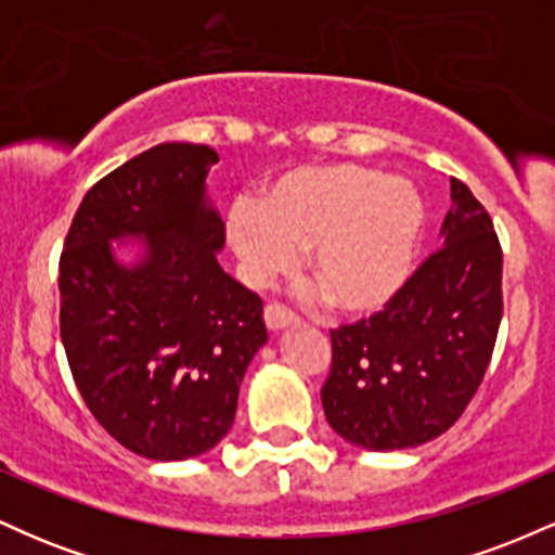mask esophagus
I'll list each match as a JSON object with an SVG mask.
<instances>
[{
  "label": "esophagus",
  "mask_w": 555,
  "mask_h": 555,
  "mask_svg": "<svg viewBox=\"0 0 555 555\" xmlns=\"http://www.w3.org/2000/svg\"><path fill=\"white\" fill-rule=\"evenodd\" d=\"M263 318H266V326H269L271 331H279V328H286V326H295V323H297V315L292 313V310H286L284 305H279V302L266 305Z\"/></svg>",
  "instance_id": "1"
}]
</instances>
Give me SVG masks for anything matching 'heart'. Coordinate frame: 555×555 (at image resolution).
Segmentation results:
<instances>
[{
    "mask_svg": "<svg viewBox=\"0 0 555 555\" xmlns=\"http://www.w3.org/2000/svg\"><path fill=\"white\" fill-rule=\"evenodd\" d=\"M423 221V195L410 180L362 164H315L279 175L260 201L237 197L227 240L250 284L289 271L305 250L308 276L331 308L362 315L404 284Z\"/></svg>",
    "mask_w": 555,
    "mask_h": 555,
    "instance_id": "b5f03b06",
    "label": "heart"
}]
</instances>
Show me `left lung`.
<instances>
[{"instance_id":"left-lung-1","label":"left lung","mask_w":555,"mask_h":555,"mask_svg":"<svg viewBox=\"0 0 555 555\" xmlns=\"http://www.w3.org/2000/svg\"><path fill=\"white\" fill-rule=\"evenodd\" d=\"M441 237L380 313L331 331L321 401L344 441L371 451L428 443L482 384L503 315V256L488 211L454 177Z\"/></svg>"}]
</instances>
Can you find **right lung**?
I'll list each match as a JSON object with an SVG mask.
<instances>
[{
  "label": "right lung",
  "mask_w": 555,
  "mask_h": 555,
  "mask_svg": "<svg viewBox=\"0 0 555 555\" xmlns=\"http://www.w3.org/2000/svg\"><path fill=\"white\" fill-rule=\"evenodd\" d=\"M219 154L162 143L82 197L60 258V331L82 401L114 441L156 462L206 454L237 412L242 375L269 341L263 299L216 253L206 195ZM140 238L127 267L114 238Z\"/></svg>",
  "instance_id": "obj_1"
}]
</instances>
